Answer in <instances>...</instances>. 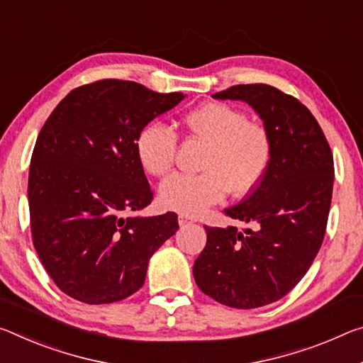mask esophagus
<instances>
[{
	"label": "esophagus",
	"instance_id": "34e87169",
	"mask_svg": "<svg viewBox=\"0 0 363 363\" xmlns=\"http://www.w3.org/2000/svg\"><path fill=\"white\" fill-rule=\"evenodd\" d=\"M191 223H194L192 218L184 216V215H181V216H179V224H181V226H187V224H191Z\"/></svg>",
	"mask_w": 363,
	"mask_h": 363
}]
</instances>
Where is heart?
<instances>
[{
    "instance_id": "heart-1",
    "label": "heart",
    "mask_w": 363,
    "mask_h": 363,
    "mask_svg": "<svg viewBox=\"0 0 363 363\" xmlns=\"http://www.w3.org/2000/svg\"><path fill=\"white\" fill-rule=\"evenodd\" d=\"M184 125L197 139L208 143L202 174H172L160 187L164 208L197 215L208 205L233 194L254 189L272 161V137L262 124L249 123L245 113L226 103H203L184 116ZM177 135L168 125L150 123L135 140L139 163L148 174L164 176L174 164Z\"/></svg>"
}]
</instances>
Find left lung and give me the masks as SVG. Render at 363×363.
I'll list each match as a JSON object with an SVG mask.
<instances>
[{
  "label": "left lung",
  "mask_w": 363,
  "mask_h": 363,
  "mask_svg": "<svg viewBox=\"0 0 363 363\" xmlns=\"http://www.w3.org/2000/svg\"><path fill=\"white\" fill-rule=\"evenodd\" d=\"M211 96L254 108L273 153L249 197L224 210L255 229L205 226L206 245L194 263V278L223 306L263 307L294 289L318 254L335 182L333 155L308 108L272 85H234Z\"/></svg>",
  "instance_id": "obj_1"
}]
</instances>
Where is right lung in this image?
I'll list each match as a JSON object with an SVG mask.
<instances>
[{
  "mask_svg": "<svg viewBox=\"0 0 363 363\" xmlns=\"http://www.w3.org/2000/svg\"><path fill=\"white\" fill-rule=\"evenodd\" d=\"M142 84L106 79L74 89L37 137L28 171L33 247L55 284L76 301H123L145 283L148 260L179 224L152 203L135 153L139 132L181 103Z\"/></svg>",
  "mask_w": 363,
  "mask_h": 363,
  "instance_id": "add662e5",
  "label": "right lung"
}]
</instances>
